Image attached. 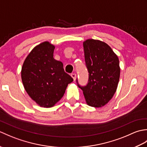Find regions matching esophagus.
I'll list each match as a JSON object with an SVG mask.
<instances>
[{"instance_id":"obj_1","label":"esophagus","mask_w":147,"mask_h":147,"mask_svg":"<svg viewBox=\"0 0 147 147\" xmlns=\"http://www.w3.org/2000/svg\"><path fill=\"white\" fill-rule=\"evenodd\" d=\"M71 76V77L73 78L74 81H75V80H76V74L75 73H72Z\"/></svg>"}]
</instances>
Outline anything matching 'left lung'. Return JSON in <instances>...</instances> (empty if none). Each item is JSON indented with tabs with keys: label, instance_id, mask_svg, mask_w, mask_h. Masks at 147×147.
I'll list each match as a JSON object with an SVG mask.
<instances>
[{
	"label": "left lung",
	"instance_id": "obj_1",
	"mask_svg": "<svg viewBox=\"0 0 147 147\" xmlns=\"http://www.w3.org/2000/svg\"><path fill=\"white\" fill-rule=\"evenodd\" d=\"M83 48L88 82L85 86H78L83 90L87 104L102 107L116 92L120 77L119 61L110 46L100 40H86Z\"/></svg>",
	"mask_w": 147,
	"mask_h": 147
}]
</instances>
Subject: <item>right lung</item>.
I'll return each instance as SVG.
<instances>
[{"mask_svg": "<svg viewBox=\"0 0 147 147\" xmlns=\"http://www.w3.org/2000/svg\"><path fill=\"white\" fill-rule=\"evenodd\" d=\"M55 46L49 42L36 45L21 69V79L28 95L40 107H52L63 96L73 81L62 62L54 59Z\"/></svg>", "mask_w": 147, "mask_h": 147, "instance_id": "obj_1", "label": "right lung"}]
</instances>
